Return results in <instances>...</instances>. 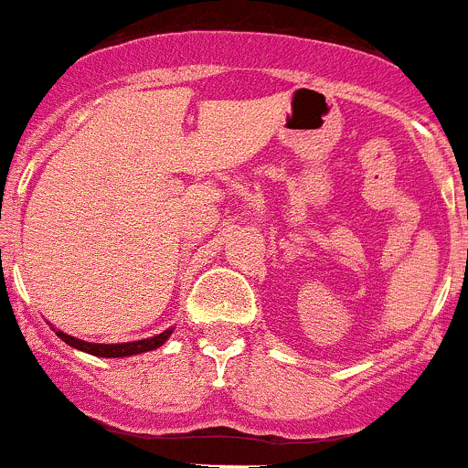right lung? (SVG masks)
<instances>
[{
  "label": "right lung",
  "instance_id": "add662e5",
  "mask_svg": "<svg viewBox=\"0 0 468 468\" xmlns=\"http://www.w3.org/2000/svg\"><path fill=\"white\" fill-rule=\"evenodd\" d=\"M54 332H57L58 339L66 341L68 346H72V348H77V350H83V353H88V355H95V357H132V355L150 353V350H156L159 346H164L165 341H168V336L173 335V327L165 332H161V335L150 336V339L129 341V344H90V341L75 339V336L66 335V332H61V330H54Z\"/></svg>",
  "mask_w": 468,
  "mask_h": 468
}]
</instances>
